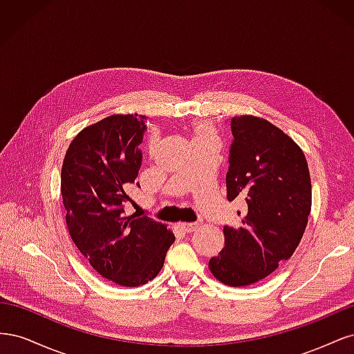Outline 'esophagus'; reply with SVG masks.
<instances>
[{
  "instance_id": "esophagus-1",
  "label": "esophagus",
  "mask_w": 354,
  "mask_h": 354,
  "mask_svg": "<svg viewBox=\"0 0 354 354\" xmlns=\"http://www.w3.org/2000/svg\"><path fill=\"white\" fill-rule=\"evenodd\" d=\"M198 227H199V223H181L180 224V229L183 230L185 233L195 232Z\"/></svg>"
}]
</instances>
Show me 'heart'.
<instances>
[{
  "label": "heart",
  "mask_w": 354,
  "mask_h": 354,
  "mask_svg": "<svg viewBox=\"0 0 354 354\" xmlns=\"http://www.w3.org/2000/svg\"><path fill=\"white\" fill-rule=\"evenodd\" d=\"M192 136H194V142H203V140H211V138H216L217 140V133L216 128L209 121H198L190 125ZM152 145H155V138H152Z\"/></svg>",
  "instance_id": "1"
}]
</instances>
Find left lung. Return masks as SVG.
Wrapping results in <instances>:
<instances>
[{"label":"left lung","instance_id":"8db88e82","mask_svg":"<svg viewBox=\"0 0 354 354\" xmlns=\"http://www.w3.org/2000/svg\"><path fill=\"white\" fill-rule=\"evenodd\" d=\"M230 128L227 199L245 198L248 211L239 227H223L224 246L208 266L221 283L246 286L294 254L312 208V183L303 151L281 128L251 115L232 118Z\"/></svg>","mask_w":354,"mask_h":354}]
</instances>
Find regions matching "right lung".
<instances>
[{"instance_id":"add662e5","label":"right lung","mask_w":354,"mask_h":354,"mask_svg":"<svg viewBox=\"0 0 354 354\" xmlns=\"http://www.w3.org/2000/svg\"><path fill=\"white\" fill-rule=\"evenodd\" d=\"M146 116L111 115L73 138L60 192L73 243L104 279L140 286L160 272L176 236L147 217L125 216L127 187L142 167Z\"/></svg>"}]
</instances>
